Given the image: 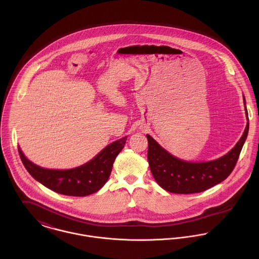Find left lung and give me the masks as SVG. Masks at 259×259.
Here are the masks:
<instances>
[{"label": "left lung", "mask_w": 259, "mask_h": 259, "mask_svg": "<svg viewBox=\"0 0 259 259\" xmlns=\"http://www.w3.org/2000/svg\"><path fill=\"white\" fill-rule=\"evenodd\" d=\"M245 105V99L243 98ZM245 113H248L245 106ZM249 122L239 142L222 157L205 162H188L180 159L161 148L149 135L148 160L155 182L174 193H197L221 184L233 170L247 138Z\"/></svg>", "instance_id": "1"}]
</instances>
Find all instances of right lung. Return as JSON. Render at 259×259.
Returning a JSON list of instances; mask_svg holds the SVG:
<instances>
[{
    "instance_id": "1",
    "label": "right lung",
    "mask_w": 259,
    "mask_h": 259,
    "mask_svg": "<svg viewBox=\"0 0 259 259\" xmlns=\"http://www.w3.org/2000/svg\"><path fill=\"white\" fill-rule=\"evenodd\" d=\"M126 139L124 137L111 143L89 162L67 170L40 167L30 161L20 148L19 153L26 169L41 185L61 194L85 196L97 192L107 183L113 161L124 147Z\"/></svg>"
}]
</instances>
